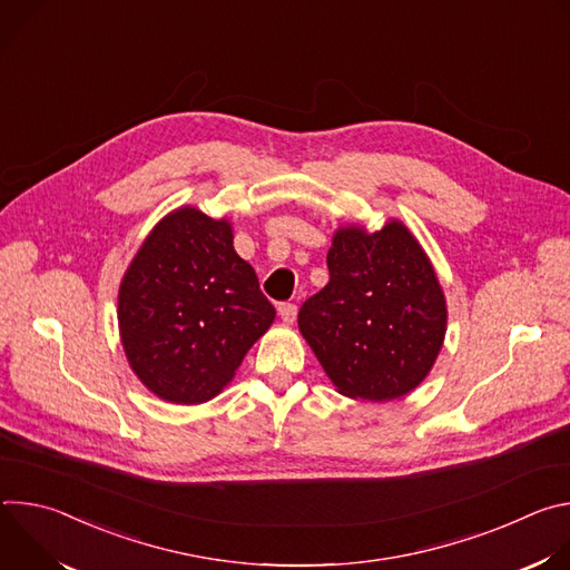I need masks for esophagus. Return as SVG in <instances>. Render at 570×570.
I'll use <instances>...</instances> for the list:
<instances>
[{
	"instance_id": "34e87169",
	"label": "esophagus",
	"mask_w": 570,
	"mask_h": 570,
	"mask_svg": "<svg viewBox=\"0 0 570 570\" xmlns=\"http://www.w3.org/2000/svg\"><path fill=\"white\" fill-rule=\"evenodd\" d=\"M277 311H279V315H282L284 322H293V320L297 317V304H293V302H282V304L277 306Z\"/></svg>"
}]
</instances>
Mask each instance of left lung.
Masks as SVG:
<instances>
[{"label": "left lung", "mask_w": 570, "mask_h": 570, "mask_svg": "<svg viewBox=\"0 0 570 570\" xmlns=\"http://www.w3.org/2000/svg\"><path fill=\"white\" fill-rule=\"evenodd\" d=\"M330 284L297 315L299 332L338 392L390 401L433 367L446 304L433 266L401 223L367 234L338 229L327 255Z\"/></svg>", "instance_id": "8db88e82"}]
</instances>
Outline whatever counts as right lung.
I'll return each mask as SVG.
<instances>
[{
	"instance_id": "right-lung-1",
	"label": "right lung",
	"mask_w": 570,
	"mask_h": 570,
	"mask_svg": "<svg viewBox=\"0 0 570 570\" xmlns=\"http://www.w3.org/2000/svg\"><path fill=\"white\" fill-rule=\"evenodd\" d=\"M273 320L253 266L234 253L229 225L194 207L150 232L119 291L130 367L174 403L216 396Z\"/></svg>"
}]
</instances>
